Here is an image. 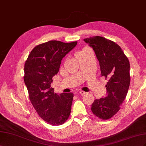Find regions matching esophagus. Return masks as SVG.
Segmentation results:
<instances>
[{
  "instance_id": "esophagus-1",
  "label": "esophagus",
  "mask_w": 146,
  "mask_h": 146,
  "mask_svg": "<svg viewBox=\"0 0 146 146\" xmlns=\"http://www.w3.org/2000/svg\"><path fill=\"white\" fill-rule=\"evenodd\" d=\"M86 92H84V91H83V90H80V95H84V94H86Z\"/></svg>"
}]
</instances>
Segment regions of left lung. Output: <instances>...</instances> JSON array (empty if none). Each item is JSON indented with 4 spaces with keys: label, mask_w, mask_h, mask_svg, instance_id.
I'll use <instances>...</instances> for the list:
<instances>
[{
    "label": "left lung",
    "mask_w": 146,
    "mask_h": 146,
    "mask_svg": "<svg viewBox=\"0 0 146 146\" xmlns=\"http://www.w3.org/2000/svg\"><path fill=\"white\" fill-rule=\"evenodd\" d=\"M84 41L92 48L100 63L102 76L108 79L107 95L96 99L91 110L99 118L106 120L120 110L125 98L130 83V62L119 46L100 36Z\"/></svg>",
    "instance_id": "left-lung-1"
}]
</instances>
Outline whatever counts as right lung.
Listing matches in <instances>:
<instances>
[{
	"label": "right lung",
	"mask_w": 146,
	"mask_h": 146,
	"mask_svg": "<svg viewBox=\"0 0 146 146\" xmlns=\"http://www.w3.org/2000/svg\"><path fill=\"white\" fill-rule=\"evenodd\" d=\"M77 43L51 40L37 45L24 65V80L30 100L40 117L52 125L63 124L70 114L73 94H56L51 84L62 59Z\"/></svg>",
	"instance_id": "right-lung-1"
}]
</instances>
